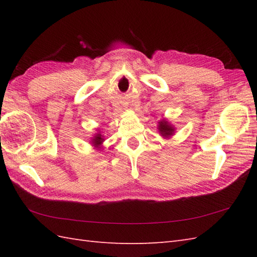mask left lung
Instances as JSON below:
<instances>
[{"mask_svg": "<svg viewBox=\"0 0 257 257\" xmlns=\"http://www.w3.org/2000/svg\"><path fill=\"white\" fill-rule=\"evenodd\" d=\"M158 133L160 134V136L162 138L165 139H169L170 137L174 135L176 133V128H174V125L167 120L166 118L161 119L160 121H158Z\"/></svg>", "mask_w": 257, "mask_h": 257, "instance_id": "1", "label": "left lung"}]
</instances>
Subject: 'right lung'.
Wrapping results in <instances>:
<instances>
[{
  "mask_svg": "<svg viewBox=\"0 0 257 257\" xmlns=\"http://www.w3.org/2000/svg\"><path fill=\"white\" fill-rule=\"evenodd\" d=\"M103 138H105V136L101 135V132L99 129H97V133H95L94 136H92L91 139H90L91 146L94 147L95 149L100 151L103 148L102 144H103V141H105V139H103Z\"/></svg>",
  "mask_w": 257,
  "mask_h": 257,
  "instance_id": "obj_1",
  "label": "right lung"
}]
</instances>
